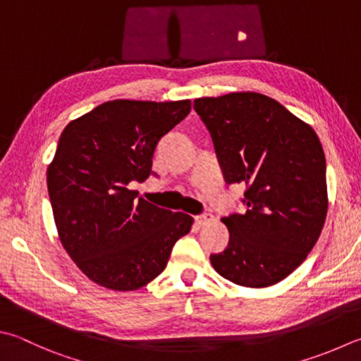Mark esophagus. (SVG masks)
Listing matches in <instances>:
<instances>
[{
	"mask_svg": "<svg viewBox=\"0 0 361 361\" xmlns=\"http://www.w3.org/2000/svg\"><path fill=\"white\" fill-rule=\"evenodd\" d=\"M195 221L198 226H204V224H209L214 221V215L212 214H201L195 216Z\"/></svg>",
	"mask_w": 361,
	"mask_h": 361,
	"instance_id": "34e87169",
	"label": "esophagus"
}]
</instances>
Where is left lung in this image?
<instances>
[{
    "label": "left lung",
    "mask_w": 361,
    "mask_h": 361,
    "mask_svg": "<svg viewBox=\"0 0 361 361\" xmlns=\"http://www.w3.org/2000/svg\"><path fill=\"white\" fill-rule=\"evenodd\" d=\"M193 108L212 137L224 180L247 187V209L221 219L229 242L210 262L239 286L280 283L307 259L327 216L321 141L307 122L264 94L202 97Z\"/></svg>",
    "instance_id": "left-lung-1"
}]
</instances>
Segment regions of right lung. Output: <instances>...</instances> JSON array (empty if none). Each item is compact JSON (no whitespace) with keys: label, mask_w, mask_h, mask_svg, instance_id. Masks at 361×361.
<instances>
[{"label":"right lung","mask_w":361,"mask_h":361,"mask_svg":"<svg viewBox=\"0 0 361 361\" xmlns=\"http://www.w3.org/2000/svg\"><path fill=\"white\" fill-rule=\"evenodd\" d=\"M190 110V100H111L61 133L47 187L59 240L91 281L113 290L146 286L192 229L190 215L130 190L154 174L157 142Z\"/></svg>","instance_id":"obj_1"}]
</instances>
